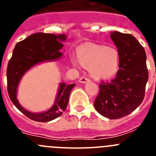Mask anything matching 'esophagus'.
<instances>
[{"instance_id":"esophagus-1","label":"esophagus","mask_w":156,"mask_h":156,"mask_svg":"<svg viewBox=\"0 0 156 156\" xmlns=\"http://www.w3.org/2000/svg\"><path fill=\"white\" fill-rule=\"evenodd\" d=\"M80 83H87V81H89V79H88L87 77L86 76H82L80 78L79 80Z\"/></svg>"}]
</instances>
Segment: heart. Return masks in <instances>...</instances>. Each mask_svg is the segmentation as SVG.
<instances>
[{"label": "heart", "mask_w": 156, "mask_h": 156, "mask_svg": "<svg viewBox=\"0 0 156 156\" xmlns=\"http://www.w3.org/2000/svg\"><path fill=\"white\" fill-rule=\"evenodd\" d=\"M80 62L87 68L96 79H108L118 71L119 65V53L113 48L103 45L86 44L77 51ZM73 62L77 60L73 59Z\"/></svg>", "instance_id": "obj_1"}]
</instances>
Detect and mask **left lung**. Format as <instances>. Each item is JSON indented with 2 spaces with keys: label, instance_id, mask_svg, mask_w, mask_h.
Instances as JSON below:
<instances>
[{
  "label": "left lung",
  "instance_id": "obj_1",
  "mask_svg": "<svg viewBox=\"0 0 156 156\" xmlns=\"http://www.w3.org/2000/svg\"><path fill=\"white\" fill-rule=\"evenodd\" d=\"M118 49L119 69L111 81H101L94 106L99 114L111 119L129 115L141 104L148 79L144 48L133 36L112 32Z\"/></svg>",
  "mask_w": 156,
  "mask_h": 156
}]
</instances>
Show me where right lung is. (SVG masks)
Returning <instances> with one entry per match:
<instances>
[{
  "instance_id": "obj_1",
  "label": "right lung",
  "mask_w": 156,
  "mask_h": 156,
  "mask_svg": "<svg viewBox=\"0 0 156 156\" xmlns=\"http://www.w3.org/2000/svg\"><path fill=\"white\" fill-rule=\"evenodd\" d=\"M66 40L65 34H51L37 33L17 43L7 69L8 92L11 101L16 108L26 116L37 122H49L63 113L69 102V97L76 83L59 85L55 102L48 111L34 113L23 108L18 101L17 88L20 80L27 70L43 62L55 61L62 56L59 51L63 44L62 41Z\"/></svg>"
}]
</instances>
